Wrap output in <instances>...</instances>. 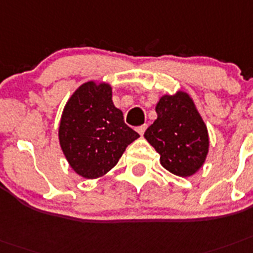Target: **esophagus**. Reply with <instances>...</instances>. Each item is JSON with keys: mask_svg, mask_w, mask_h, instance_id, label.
Here are the masks:
<instances>
[{"mask_svg": "<svg viewBox=\"0 0 253 253\" xmlns=\"http://www.w3.org/2000/svg\"><path fill=\"white\" fill-rule=\"evenodd\" d=\"M145 130H146V125H143V126H140L136 128V131L139 132L140 136H143L144 132H145Z\"/></svg>", "mask_w": 253, "mask_h": 253, "instance_id": "1", "label": "esophagus"}]
</instances>
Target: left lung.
Listing matches in <instances>:
<instances>
[{
    "mask_svg": "<svg viewBox=\"0 0 253 253\" xmlns=\"http://www.w3.org/2000/svg\"><path fill=\"white\" fill-rule=\"evenodd\" d=\"M157 120L144 137L159 154V162L176 176L189 177L203 166L209 154V130L185 91L163 95L156 105Z\"/></svg>",
    "mask_w": 253,
    "mask_h": 253,
    "instance_id": "obj_1",
    "label": "left lung"
}]
</instances>
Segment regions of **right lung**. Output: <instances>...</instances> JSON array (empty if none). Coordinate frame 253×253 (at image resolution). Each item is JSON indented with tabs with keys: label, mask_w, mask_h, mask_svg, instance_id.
Returning a JSON list of instances; mask_svg holds the SVG:
<instances>
[{
	"label": "right lung",
	"mask_w": 253,
	"mask_h": 253,
	"mask_svg": "<svg viewBox=\"0 0 253 253\" xmlns=\"http://www.w3.org/2000/svg\"><path fill=\"white\" fill-rule=\"evenodd\" d=\"M137 137L114 107L112 86L105 82L81 84L61 113L60 148L72 169L84 179H99L109 172Z\"/></svg>",
	"instance_id": "add662e5"
}]
</instances>
